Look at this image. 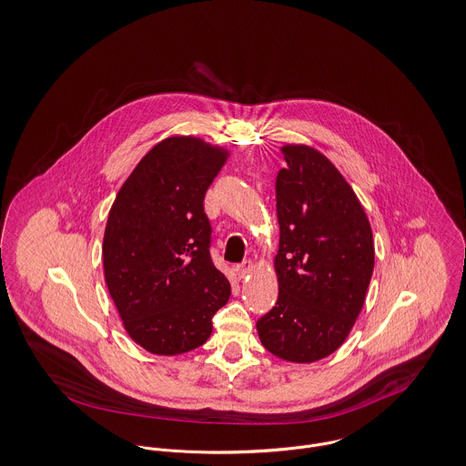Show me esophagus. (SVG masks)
<instances>
[{
  "label": "esophagus",
  "mask_w": 466,
  "mask_h": 466,
  "mask_svg": "<svg viewBox=\"0 0 466 466\" xmlns=\"http://www.w3.org/2000/svg\"><path fill=\"white\" fill-rule=\"evenodd\" d=\"M252 260H243L241 264H238L236 268H234V271H236V275L239 277V279H243V277H247L248 273H250V269H252Z\"/></svg>",
  "instance_id": "1"
}]
</instances>
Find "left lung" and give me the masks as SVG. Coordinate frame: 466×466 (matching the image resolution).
Returning a JSON list of instances; mask_svg holds the SVG:
<instances>
[{
  "label": "left lung",
  "mask_w": 466,
  "mask_h": 466,
  "mask_svg": "<svg viewBox=\"0 0 466 466\" xmlns=\"http://www.w3.org/2000/svg\"><path fill=\"white\" fill-rule=\"evenodd\" d=\"M282 154L288 166L275 182L279 299L258 318V332L273 356L312 362L341 347L361 312L373 236L356 193L327 157L302 145Z\"/></svg>",
  "instance_id": "obj_1"
}]
</instances>
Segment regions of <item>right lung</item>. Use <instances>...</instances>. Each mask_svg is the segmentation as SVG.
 <instances>
[{
    "label": "right lung",
    "mask_w": 466,
    "mask_h": 466,
    "mask_svg": "<svg viewBox=\"0 0 466 466\" xmlns=\"http://www.w3.org/2000/svg\"><path fill=\"white\" fill-rule=\"evenodd\" d=\"M227 152L197 137L160 141L119 189L104 236L105 282L130 338L157 356L204 345L230 297L210 258L208 186Z\"/></svg>",
    "instance_id": "obj_1"
}]
</instances>
